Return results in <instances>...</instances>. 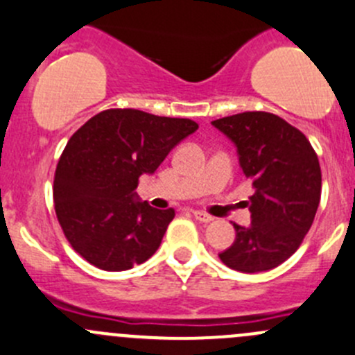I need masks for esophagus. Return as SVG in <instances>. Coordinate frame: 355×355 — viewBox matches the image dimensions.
<instances>
[{
	"label": "esophagus",
	"mask_w": 355,
	"mask_h": 355,
	"mask_svg": "<svg viewBox=\"0 0 355 355\" xmlns=\"http://www.w3.org/2000/svg\"><path fill=\"white\" fill-rule=\"evenodd\" d=\"M192 215H194L196 220H199V222H202V223H208L213 220L211 215H208V213H205V211H199V209H194V211H192Z\"/></svg>",
	"instance_id": "obj_1"
}]
</instances>
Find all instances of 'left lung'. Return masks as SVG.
<instances>
[{
	"label": "left lung",
	"mask_w": 355,
	"mask_h": 355,
	"mask_svg": "<svg viewBox=\"0 0 355 355\" xmlns=\"http://www.w3.org/2000/svg\"><path fill=\"white\" fill-rule=\"evenodd\" d=\"M237 147L254 192L251 223H234L236 241L218 254L234 270H270L300 248L321 201V166L307 137L283 118L253 111L211 121Z\"/></svg>",
	"instance_id": "left-lung-1"
}]
</instances>
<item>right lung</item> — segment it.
Returning a JSON list of instances; mask_svg holds the SVG:
<instances>
[{
    "label": "right lung",
    "mask_w": 355,
    "mask_h": 355,
    "mask_svg": "<svg viewBox=\"0 0 355 355\" xmlns=\"http://www.w3.org/2000/svg\"><path fill=\"white\" fill-rule=\"evenodd\" d=\"M198 123L137 109H107L69 139L53 180L58 223L72 250L102 270L132 269L159 248L175 209L135 201L140 175L154 173Z\"/></svg>",
    "instance_id": "add662e5"
}]
</instances>
